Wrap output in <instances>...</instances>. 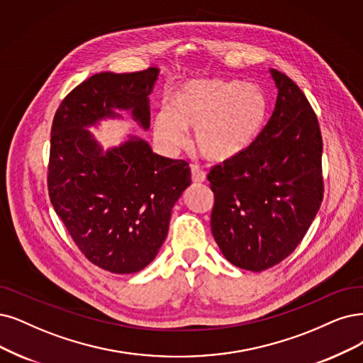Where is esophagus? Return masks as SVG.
<instances>
[{
    "label": "esophagus",
    "instance_id": "34e87169",
    "mask_svg": "<svg viewBox=\"0 0 363 363\" xmlns=\"http://www.w3.org/2000/svg\"><path fill=\"white\" fill-rule=\"evenodd\" d=\"M191 179L193 182L196 184H200V182H205L206 181V173L205 170L200 169L199 166H191Z\"/></svg>",
    "mask_w": 363,
    "mask_h": 363
}]
</instances>
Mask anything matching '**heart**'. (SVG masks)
I'll use <instances>...</instances> for the list:
<instances>
[{
	"label": "heart",
	"instance_id": "heart-1",
	"mask_svg": "<svg viewBox=\"0 0 363 363\" xmlns=\"http://www.w3.org/2000/svg\"><path fill=\"white\" fill-rule=\"evenodd\" d=\"M169 107L154 119L157 142L167 151H178L196 130V146L209 161H229L257 140L263 130L267 101L254 84L238 80H190L170 94Z\"/></svg>",
	"mask_w": 363,
	"mask_h": 363
}]
</instances>
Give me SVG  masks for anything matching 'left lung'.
<instances>
[{
    "instance_id": "1",
    "label": "left lung",
    "mask_w": 363,
    "mask_h": 363,
    "mask_svg": "<svg viewBox=\"0 0 363 363\" xmlns=\"http://www.w3.org/2000/svg\"><path fill=\"white\" fill-rule=\"evenodd\" d=\"M269 73L278 91L271 119L244 154L208 174L213 239L232 264L252 272L294 251L323 199L317 116L290 77Z\"/></svg>"
}]
</instances>
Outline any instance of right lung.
Wrapping results in <instances>:
<instances>
[{"label":"right lung","instance_id":"right-lung-1","mask_svg":"<svg viewBox=\"0 0 363 363\" xmlns=\"http://www.w3.org/2000/svg\"><path fill=\"white\" fill-rule=\"evenodd\" d=\"M160 76L151 69L103 72L77 85L60 104L50 133L48 189L53 209L79 250L112 274H134L150 264L169 232L172 208L191 184L182 160L152 151L127 134L104 150L89 128L127 112L150 130V96Z\"/></svg>","mask_w":363,"mask_h":363}]
</instances>
